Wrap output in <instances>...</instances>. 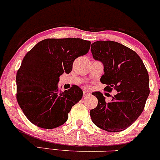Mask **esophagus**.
<instances>
[{"instance_id":"1","label":"esophagus","mask_w":160,"mask_h":160,"mask_svg":"<svg viewBox=\"0 0 160 160\" xmlns=\"http://www.w3.org/2000/svg\"><path fill=\"white\" fill-rule=\"evenodd\" d=\"M90 95V92L89 91H88V90H84V92H83L84 97H87V96H88Z\"/></svg>"}]
</instances>
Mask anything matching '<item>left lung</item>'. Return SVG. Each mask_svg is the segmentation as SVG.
I'll list each match as a JSON object with an SVG mask.
<instances>
[{
    "label": "left lung",
    "mask_w": 160,
    "mask_h": 160,
    "mask_svg": "<svg viewBox=\"0 0 160 160\" xmlns=\"http://www.w3.org/2000/svg\"><path fill=\"white\" fill-rule=\"evenodd\" d=\"M92 58L104 66L101 82L104 89L117 93L106 102L100 92H92L98 99L96 108L90 111L95 125L108 132L124 131L142 113L148 97L149 76L137 53L112 41H98L91 45Z\"/></svg>",
    "instance_id": "8db88e82"
}]
</instances>
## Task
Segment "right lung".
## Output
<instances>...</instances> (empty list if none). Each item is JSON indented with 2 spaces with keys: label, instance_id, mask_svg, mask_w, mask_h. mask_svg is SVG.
<instances>
[{
  "label": "right lung",
  "instance_id": "right-lung-1",
  "mask_svg": "<svg viewBox=\"0 0 160 160\" xmlns=\"http://www.w3.org/2000/svg\"><path fill=\"white\" fill-rule=\"evenodd\" d=\"M90 47V41L81 38H47L26 54L16 75V98L32 124L52 129L66 122L83 91L78 86L61 91L59 77L70 73L75 59L88 53Z\"/></svg>",
  "mask_w": 160,
  "mask_h": 160
}]
</instances>
